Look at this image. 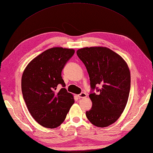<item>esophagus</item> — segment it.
<instances>
[{"label": "esophagus", "mask_w": 153, "mask_h": 153, "mask_svg": "<svg viewBox=\"0 0 153 153\" xmlns=\"http://www.w3.org/2000/svg\"><path fill=\"white\" fill-rule=\"evenodd\" d=\"M78 97H79V98H85L87 97V94L85 92H82V93H81V94L78 95Z\"/></svg>", "instance_id": "1"}]
</instances>
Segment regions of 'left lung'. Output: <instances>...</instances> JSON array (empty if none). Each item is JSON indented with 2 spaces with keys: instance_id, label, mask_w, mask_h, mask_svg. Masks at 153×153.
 <instances>
[{
  "instance_id": "8db88e82",
  "label": "left lung",
  "mask_w": 153,
  "mask_h": 153,
  "mask_svg": "<svg viewBox=\"0 0 153 153\" xmlns=\"http://www.w3.org/2000/svg\"><path fill=\"white\" fill-rule=\"evenodd\" d=\"M76 54L88 71L92 89L100 86L97 94L89 95L92 106L86 116L96 127L110 126L119 119L128 100V65L120 55L105 47H86L78 49Z\"/></svg>"
}]
</instances>
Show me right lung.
<instances>
[{
    "label": "right lung",
    "mask_w": 153,
    "mask_h": 153,
    "mask_svg": "<svg viewBox=\"0 0 153 153\" xmlns=\"http://www.w3.org/2000/svg\"><path fill=\"white\" fill-rule=\"evenodd\" d=\"M74 53L73 49L52 48L32 59L22 76V92L33 118L46 128L63 122L74 104L72 94L65 88L61 71ZM59 84L63 86L59 91Z\"/></svg>",
    "instance_id": "right-lung-1"
}]
</instances>
